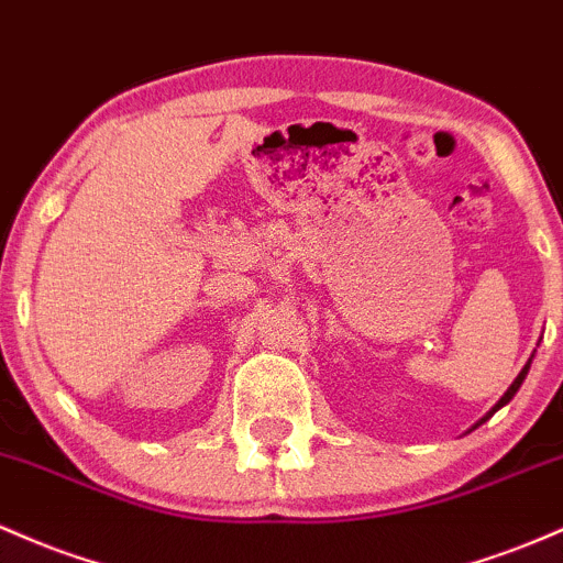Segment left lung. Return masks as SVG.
Returning <instances> with one entry per match:
<instances>
[{"mask_svg": "<svg viewBox=\"0 0 563 563\" xmlns=\"http://www.w3.org/2000/svg\"><path fill=\"white\" fill-rule=\"evenodd\" d=\"M529 364H532V358H529V362H527V364H523V369L519 372V377H516V380H514V383H510V388H508V390H505V396H503V399H500V401H497V404H495V407H492V409H489V412H486V415H484V418H482V420H478V422H476V426H473V428H478V426H482V422H486V420H489V418H492V415H495V412H497V409H500V407H505V404H508L510 399H514V396H516V390H519V388H521L523 377H527V372H529Z\"/></svg>", "mask_w": 563, "mask_h": 563, "instance_id": "1", "label": "left lung"}]
</instances>
